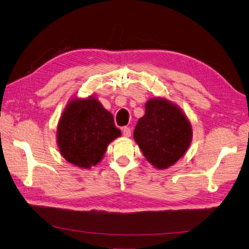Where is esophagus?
<instances>
[{"label":"esophagus","instance_id":"34e87169","mask_svg":"<svg viewBox=\"0 0 249 249\" xmlns=\"http://www.w3.org/2000/svg\"><path fill=\"white\" fill-rule=\"evenodd\" d=\"M122 134H123L124 137H127V138L130 137L131 136V130H130L129 127H127V126L123 127V128H122Z\"/></svg>","mask_w":249,"mask_h":249}]
</instances>
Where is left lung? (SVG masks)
Listing matches in <instances>:
<instances>
[{
  "label": "left lung",
  "instance_id": "1",
  "mask_svg": "<svg viewBox=\"0 0 249 249\" xmlns=\"http://www.w3.org/2000/svg\"><path fill=\"white\" fill-rule=\"evenodd\" d=\"M135 141L156 169L172 166L186 154L192 141V126L182 110L165 98H151L139 119Z\"/></svg>",
  "mask_w": 249,
  "mask_h": 249
}]
</instances>
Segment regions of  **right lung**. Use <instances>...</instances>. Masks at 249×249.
Segmentation results:
<instances>
[{"instance_id": "obj_1", "label": "right lung", "mask_w": 249, "mask_h": 249, "mask_svg": "<svg viewBox=\"0 0 249 249\" xmlns=\"http://www.w3.org/2000/svg\"><path fill=\"white\" fill-rule=\"evenodd\" d=\"M120 136L113 115L94 96L72 100L57 126V143L62 157L83 169L100 162L109 143Z\"/></svg>"}]
</instances>
